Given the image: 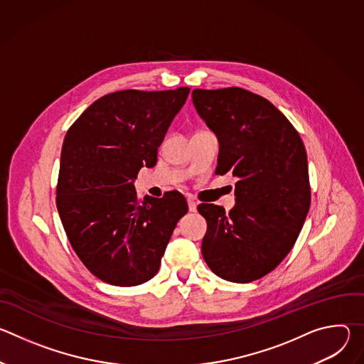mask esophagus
<instances>
[{
  "mask_svg": "<svg viewBox=\"0 0 364 364\" xmlns=\"http://www.w3.org/2000/svg\"><path fill=\"white\" fill-rule=\"evenodd\" d=\"M187 203H188V210L190 212H196L197 210V203L194 201V198H187Z\"/></svg>",
  "mask_w": 364,
  "mask_h": 364,
  "instance_id": "esophagus-1",
  "label": "esophagus"
}]
</instances>
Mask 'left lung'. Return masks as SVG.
<instances>
[{
	"label": "left lung",
	"instance_id": "left-lung-1",
	"mask_svg": "<svg viewBox=\"0 0 364 364\" xmlns=\"http://www.w3.org/2000/svg\"><path fill=\"white\" fill-rule=\"evenodd\" d=\"M191 97L220 144L216 174L237 178L229 213L215 204L197 207L207 222L203 257L226 281H256L284 261L309 210L304 142L268 99L246 89H194Z\"/></svg>",
	"mask_w": 364,
	"mask_h": 364
}]
</instances>
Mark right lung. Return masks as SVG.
Segmentation results:
<instances>
[{
  "instance_id": "right-lung-1",
  "label": "right lung",
  "mask_w": 364,
  "mask_h": 364,
  "mask_svg": "<svg viewBox=\"0 0 364 364\" xmlns=\"http://www.w3.org/2000/svg\"><path fill=\"white\" fill-rule=\"evenodd\" d=\"M188 93L178 87L105 95L65 136L59 216L73 250L103 282L135 287L151 279L188 210L178 191L139 200L134 187L141 167L157 164L159 146Z\"/></svg>"
}]
</instances>
